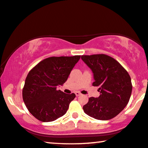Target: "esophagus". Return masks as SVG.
Masks as SVG:
<instances>
[{
  "label": "esophagus",
  "instance_id": "1",
  "mask_svg": "<svg viewBox=\"0 0 148 148\" xmlns=\"http://www.w3.org/2000/svg\"><path fill=\"white\" fill-rule=\"evenodd\" d=\"M75 94H76V95L77 96V97H78V96L81 95H82V93H81L80 92H79V91H76V92L75 93Z\"/></svg>",
  "mask_w": 148,
  "mask_h": 148
}]
</instances>
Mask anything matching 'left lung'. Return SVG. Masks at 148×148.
Instances as JSON below:
<instances>
[{
  "label": "left lung",
  "instance_id": "left-lung-1",
  "mask_svg": "<svg viewBox=\"0 0 148 148\" xmlns=\"http://www.w3.org/2000/svg\"><path fill=\"white\" fill-rule=\"evenodd\" d=\"M83 61L92 70L98 86L99 97L89 98L84 111L97 120L107 121L115 117L127 105L132 86L128 72L115 59L105 54L82 55Z\"/></svg>",
  "mask_w": 148,
  "mask_h": 148
}]
</instances>
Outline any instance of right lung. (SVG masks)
Masks as SVG:
<instances>
[{"mask_svg":"<svg viewBox=\"0 0 148 148\" xmlns=\"http://www.w3.org/2000/svg\"><path fill=\"white\" fill-rule=\"evenodd\" d=\"M80 55L51 57L39 62L25 78L22 97L28 111L42 122H51L66 112L76 95L57 90L69 78Z\"/></svg>","mask_w":148,"mask_h":148,"instance_id":"add662e5","label":"right lung"}]
</instances>
